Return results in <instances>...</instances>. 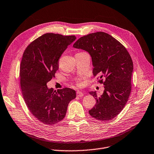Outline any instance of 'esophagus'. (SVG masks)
<instances>
[{"mask_svg": "<svg viewBox=\"0 0 154 154\" xmlns=\"http://www.w3.org/2000/svg\"><path fill=\"white\" fill-rule=\"evenodd\" d=\"M76 94H77V96L80 97H83V95H84V94H83V92H80V91H77V93H76Z\"/></svg>", "mask_w": 154, "mask_h": 154, "instance_id": "1", "label": "esophagus"}]
</instances>
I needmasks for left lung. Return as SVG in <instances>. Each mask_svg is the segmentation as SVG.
Returning <instances> with one entry per match:
<instances>
[{
    "mask_svg": "<svg viewBox=\"0 0 154 154\" xmlns=\"http://www.w3.org/2000/svg\"><path fill=\"white\" fill-rule=\"evenodd\" d=\"M90 54L94 77L100 75L98 83L105 90L101 96L91 92L96 100L89 111L90 116L100 121H109L123 110L129 99L132 85L133 62L126 48L117 39L104 32L84 35L73 45Z\"/></svg>",
    "mask_w": 154,
    "mask_h": 154,
    "instance_id": "obj_1",
    "label": "left lung"
}]
</instances>
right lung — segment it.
I'll return each instance as SVG.
<instances>
[{
    "label": "right lung",
    "instance_id": "obj_1",
    "mask_svg": "<svg viewBox=\"0 0 154 154\" xmlns=\"http://www.w3.org/2000/svg\"><path fill=\"white\" fill-rule=\"evenodd\" d=\"M75 38V35L46 33L24 51L19 74L22 94L30 112L43 124L53 125L62 121L69 103L76 97L71 88L54 91L46 85L55 77L62 54Z\"/></svg>",
    "mask_w": 154,
    "mask_h": 154
}]
</instances>
